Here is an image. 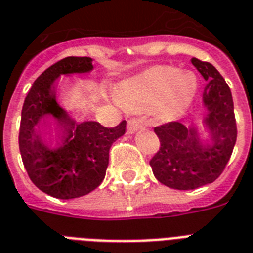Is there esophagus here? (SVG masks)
I'll return each instance as SVG.
<instances>
[{"instance_id": "esophagus-1", "label": "esophagus", "mask_w": 253, "mask_h": 253, "mask_svg": "<svg viewBox=\"0 0 253 253\" xmlns=\"http://www.w3.org/2000/svg\"><path fill=\"white\" fill-rule=\"evenodd\" d=\"M140 127H142V121H140V119H130V121L127 122V132H128V134H135Z\"/></svg>"}]
</instances>
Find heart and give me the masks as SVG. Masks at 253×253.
Instances as JSON below:
<instances>
[{"label":"heart","instance_id":"heart-1","mask_svg":"<svg viewBox=\"0 0 253 253\" xmlns=\"http://www.w3.org/2000/svg\"><path fill=\"white\" fill-rule=\"evenodd\" d=\"M197 77L173 67H156L121 85V99L132 110H158L174 117L184 113L197 93Z\"/></svg>","mask_w":253,"mask_h":253}]
</instances>
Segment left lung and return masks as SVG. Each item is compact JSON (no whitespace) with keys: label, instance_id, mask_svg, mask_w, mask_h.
<instances>
[{"label":"left lung","instance_id":"1","mask_svg":"<svg viewBox=\"0 0 253 253\" xmlns=\"http://www.w3.org/2000/svg\"><path fill=\"white\" fill-rule=\"evenodd\" d=\"M192 64L206 81L202 94L204 130L180 122L155 127L160 150L150 162L158 181L177 190H192L214 182L223 172L236 142L230 87L210 63L193 57Z\"/></svg>","mask_w":253,"mask_h":253}]
</instances>
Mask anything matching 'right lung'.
I'll list each match as a JSON object with an SVG mask.
<instances>
[{
	"mask_svg": "<svg viewBox=\"0 0 253 253\" xmlns=\"http://www.w3.org/2000/svg\"><path fill=\"white\" fill-rule=\"evenodd\" d=\"M91 63L90 57L69 56L51 65L34 81L22 107L23 166L37 188L60 200L85 196L102 182L111 144L126 132V121L107 128L76 118L57 102V79L89 73Z\"/></svg>",
	"mask_w": 253,
	"mask_h": 253,
	"instance_id": "1",
	"label": "right lung"
}]
</instances>
